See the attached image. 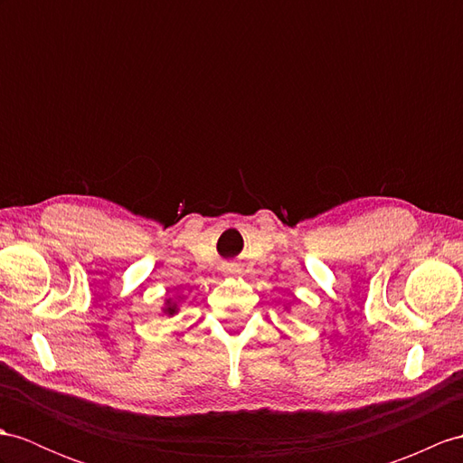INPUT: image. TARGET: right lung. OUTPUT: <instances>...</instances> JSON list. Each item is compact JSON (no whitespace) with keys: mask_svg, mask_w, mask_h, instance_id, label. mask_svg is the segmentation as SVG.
I'll use <instances>...</instances> for the list:
<instances>
[{"mask_svg":"<svg viewBox=\"0 0 463 463\" xmlns=\"http://www.w3.org/2000/svg\"><path fill=\"white\" fill-rule=\"evenodd\" d=\"M163 312L166 314V317H173V314H176V312H178V308H176V302H171V300H166V304H165V308H163Z\"/></svg>","mask_w":463,"mask_h":463,"instance_id":"add662e5","label":"right lung"}]
</instances>
